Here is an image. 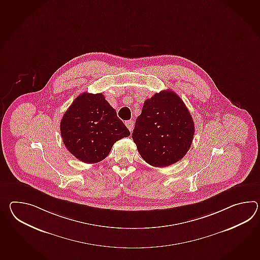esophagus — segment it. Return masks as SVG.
<instances>
[{
    "mask_svg": "<svg viewBox=\"0 0 260 260\" xmlns=\"http://www.w3.org/2000/svg\"><path fill=\"white\" fill-rule=\"evenodd\" d=\"M125 124H126V126H127V128L129 129V132H133L134 122H133V120H127V121L125 122Z\"/></svg>",
    "mask_w": 260,
    "mask_h": 260,
    "instance_id": "obj_1",
    "label": "esophagus"
}]
</instances>
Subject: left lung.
I'll return each mask as SVG.
<instances>
[{
    "label": "left lung",
    "mask_w": 260,
    "mask_h": 260,
    "mask_svg": "<svg viewBox=\"0 0 260 260\" xmlns=\"http://www.w3.org/2000/svg\"><path fill=\"white\" fill-rule=\"evenodd\" d=\"M194 133V122L182 99L163 90L145 100L133 139L144 160L154 167H167L185 156Z\"/></svg>",
    "instance_id": "obj_1"
}]
</instances>
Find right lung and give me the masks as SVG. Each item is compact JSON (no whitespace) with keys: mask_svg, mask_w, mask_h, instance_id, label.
<instances>
[{"mask_svg":"<svg viewBox=\"0 0 260 260\" xmlns=\"http://www.w3.org/2000/svg\"><path fill=\"white\" fill-rule=\"evenodd\" d=\"M60 134L71 154L85 163L102 161L129 131L102 93H82L60 121Z\"/></svg>","mask_w":260,"mask_h":260,"instance_id":"add662e5","label":"right lung"}]
</instances>
